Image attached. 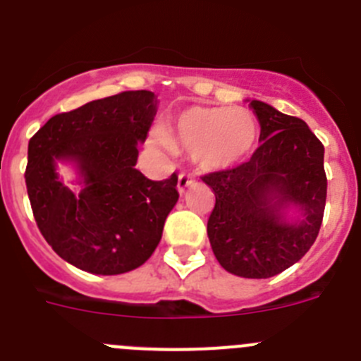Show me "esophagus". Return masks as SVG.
<instances>
[{"label": "esophagus", "mask_w": 361, "mask_h": 361, "mask_svg": "<svg viewBox=\"0 0 361 361\" xmlns=\"http://www.w3.org/2000/svg\"><path fill=\"white\" fill-rule=\"evenodd\" d=\"M194 183V178L190 176V174H187V173H180V176H178V192H180V194H183L185 192V188L188 187V185H192Z\"/></svg>", "instance_id": "34e87169"}]
</instances>
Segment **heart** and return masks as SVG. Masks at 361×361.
Here are the masks:
<instances>
[{
	"label": "heart",
	"instance_id": "1",
	"mask_svg": "<svg viewBox=\"0 0 361 361\" xmlns=\"http://www.w3.org/2000/svg\"><path fill=\"white\" fill-rule=\"evenodd\" d=\"M257 139V117L240 106H190L178 114L167 133H157L161 146L171 149L178 144L204 169L238 164L251 154Z\"/></svg>",
	"mask_w": 361,
	"mask_h": 361
}]
</instances>
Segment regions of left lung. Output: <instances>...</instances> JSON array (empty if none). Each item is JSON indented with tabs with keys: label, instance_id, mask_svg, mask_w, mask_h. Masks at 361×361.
I'll return each instance as SVG.
<instances>
[{
	"label": "left lung",
	"instance_id": "8db88e82",
	"mask_svg": "<svg viewBox=\"0 0 361 361\" xmlns=\"http://www.w3.org/2000/svg\"><path fill=\"white\" fill-rule=\"evenodd\" d=\"M260 123V146L233 169L204 174L215 207L208 238L219 264L240 278L265 279L305 257L324 217V146L299 117L264 101L249 103ZM295 207L298 219L288 212Z\"/></svg>",
	"mask_w": 361,
	"mask_h": 361
}]
</instances>
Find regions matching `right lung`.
Returning a JSON list of instances; mask_svg holds the SVG:
<instances>
[{
  "label": "right lung",
  "instance_id": "right-lung-1",
  "mask_svg": "<svg viewBox=\"0 0 361 361\" xmlns=\"http://www.w3.org/2000/svg\"><path fill=\"white\" fill-rule=\"evenodd\" d=\"M149 90H126L56 114L28 144L26 188L40 233L74 267L114 276L140 267L161 238L176 204V173L164 181L135 169L157 114ZM73 161L82 178L78 195L56 174Z\"/></svg>",
  "mask_w": 361,
  "mask_h": 361
}]
</instances>
